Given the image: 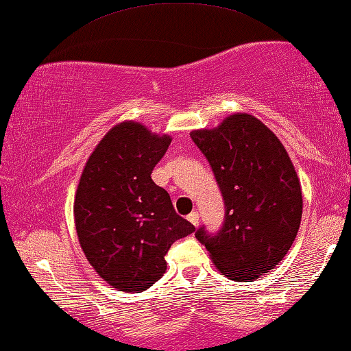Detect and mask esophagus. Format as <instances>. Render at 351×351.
Listing matches in <instances>:
<instances>
[{"instance_id": "esophagus-1", "label": "esophagus", "mask_w": 351, "mask_h": 351, "mask_svg": "<svg viewBox=\"0 0 351 351\" xmlns=\"http://www.w3.org/2000/svg\"><path fill=\"white\" fill-rule=\"evenodd\" d=\"M186 220L191 223V225H195V226H197V223H199V213L197 212H191V213H188V217H186Z\"/></svg>"}]
</instances>
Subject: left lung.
<instances>
[{
	"instance_id": "8db88e82",
	"label": "left lung",
	"mask_w": 351,
	"mask_h": 351,
	"mask_svg": "<svg viewBox=\"0 0 351 351\" xmlns=\"http://www.w3.org/2000/svg\"><path fill=\"white\" fill-rule=\"evenodd\" d=\"M215 176L225 201L217 234L196 239L223 276L253 282L283 260L299 231L302 191L285 147L250 114H232L217 128L190 133Z\"/></svg>"
}]
</instances>
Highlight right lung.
Instances as JSON below:
<instances>
[{
	"label": "right lung",
	"mask_w": 351,
	"mask_h": 351,
	"mask_svg": "<svg viewBox=\"0 0 351 351\" xmlns=\"http://www.w3.org/2000/svg\"><path fill=\"white\" fill-rule=\"evenodd\" d=\"M169 144L167 134L123 121L99 141L80 176L74 199L80 247L119 291L141 293L158 282L172 243L195 231L152 180Z\"/></svg>",
	"instance_id": "obj_1"
}]
</instances>
